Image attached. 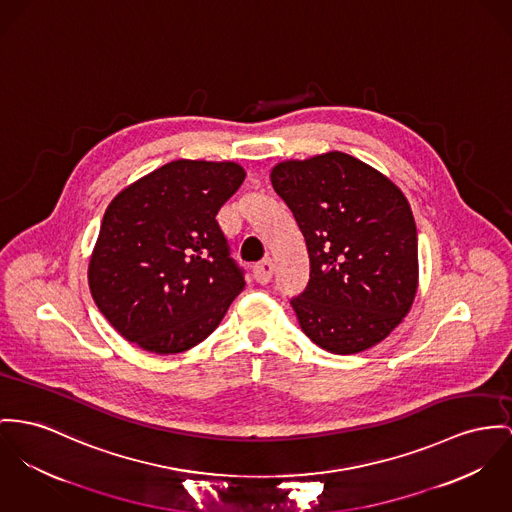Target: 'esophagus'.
Returning <instances> with one entry per match:
<instances>
[{
	"instance_id": "esophagus-1",
	"label": "esophagus",
	"mask_w": 512,
	"mask_h": 512,
	"mask_svg": "<svg viewBox=\"0 0 512 512\" xmlns=\"http://www.w3.org/2000/svg\"><path fill=\"white\" fill-rule=\"evenodd\" d=\"M273 273H275V263H273L271 257L263 259L261 263H257V265L253 267V276H255V280H257L259 284H267V282L273 278Z\"/></svg>"
}]
</instances>
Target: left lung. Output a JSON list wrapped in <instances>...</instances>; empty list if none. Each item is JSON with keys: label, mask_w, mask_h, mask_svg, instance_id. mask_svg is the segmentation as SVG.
<instances>
[{"label": "left lung", "mask_w": 512, "mask_h": 512, "mask_svg": "<svg viewBox=\"0 0 512 512\" xmlns=\"http://www.w3.org/2000/svg\"><path fill=\"white\" fill-rule=\"evenodd\" d=\"M271 181L310 253V282L290 302L302 331L333 354L382 343L419 286L409 200L390 177L343 152L278 161Z\"/></svg>", "instance_id": "8db88e82"}]
</instances>
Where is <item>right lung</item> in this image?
Returning a JSON list of instances; mask_svg holds the SVG:
<instances>
[{"label": "right lung", "mask_w": 512, "mask_h": 512, "mask_svg": "<svg viewBox=\"0 0 512 512\" xmlns=\"http://www.w3.org/2000/svg\"><path fill=\"white\" fill-rule=\"evenodd\" d=\"M243 179L236 161L177 159L109 202L87 282L126 341L148 353H185L220 325L245 280L216 214Z\"/></svg>", "instance_id": "add662e5"}]
</instances>
